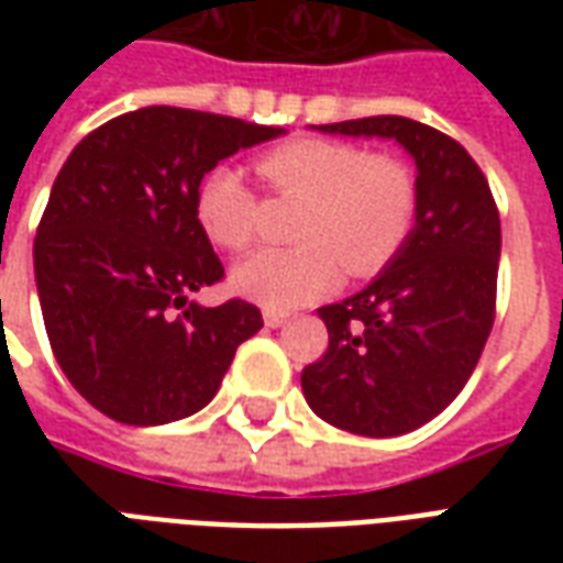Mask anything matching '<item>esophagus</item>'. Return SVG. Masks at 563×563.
<instances>
[{
    "label": "esophagus",
    "mask_w": 563,
    "mask_h": 563,
    "mask_svg": "<svg viewBox=\"0 0 563 563\" xmlns=\"http://www.w3.org/2000/svg\"><path fill=\"white\" fill-rule=\"evenodd\" d=\"M286 319H289L286 310H265V325L268 329H280V325H286Z\"/></svg>",
    "instance_id": "34e87169"
}]
</instances>
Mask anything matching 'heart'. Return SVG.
<instances>
[{
	"label": "heart",
	"instance_id": "obj_1",
	"mask_svg": "<svg viewBox=\"0 0 563 563\" xmlns=\"http://www.w3.org/2000/svg\"><path fill=\"white\" fill-rule=\"evenodd\" d=\"M258 174L280 198L301 201L292 225L298 244L258 250L232 271L234 289L268 310L313 301L334 286L341 265L350 277H374L413 234L419 184L410 162L395 153L295 139L268 150ZM256 213V192L234 168H213L198 186V229L220 250H246Z\"/></svg>",
	"mask_w": 563,
	"mask_h": 563
}]
</instances>
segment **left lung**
<instances>
[{
  "instance_id": "obj_1",
  "label": "left lung",
  "mask_w": 563,
  "mask_h": 563,
  "mask_svg": "<svg viewBox=\"0 0 563 563\" xmlns=\"http://www.w3.org/2000/svg\"><path fill=\"white\" fill-rule=\"evenodd\" d=\"M319 129L398 141L416 159L419 210L386 271L319 307L329 350L301 371V389L319 419L350 434H407L455 401L495 325L497 205L471 153L424 123L386 114Z\"/></svg>"
}]
</instances>
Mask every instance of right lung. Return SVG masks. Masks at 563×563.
<instances>
[{
	"label": "right lung",
	"mask_w": 563,
	"mask_h": 563,
	"mask_svg": "<svg viewBox=\"0 0 563 563\" xmlns=\"http://www.w3.org/2000/svg\"><path fill=\"white\" fill-rule=\"evenodd\" d=\"M283 135L238 117L153 104L92 129L56 174L35 234L44 329L68 383L123 424L198 413L234 350L262 329L256 305L201 307L222 280L198 229L201 177Z\"/></svg>",
	"instance_id": "1"
}]
</instances>
